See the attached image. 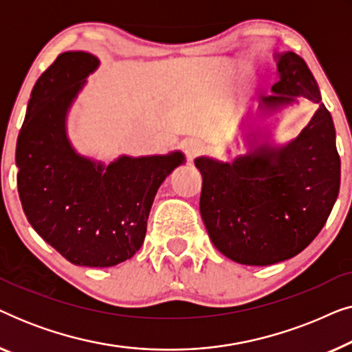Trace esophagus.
Instances as JSON below:
<instances>
[{"label":"esophagus","instance_id":"1","mask_svg":"<svg viewBox=\"0 0 352 352\" xmlns=\"http://www.w3.org/2000/svg\"><path fill=\"white\" fill-rule=\"evenodd\" d=\"M182 148H184L187 158H189V160H194L197 155H200V153L204 152V144L197 141V139H189V141L184 142Z\"/></svg>","mask_w":352,"mask_h":352}]
</instances>
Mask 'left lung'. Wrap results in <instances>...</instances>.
<instances>
[{
  "label": "left lung",
  "instance_id": "8db88e82",
  "mask_svg": "<svg viewBox=\"0 0 352 352\" xmlns=\"http://www.w3.org/2000/svg\"><path fill=\"white\" fill-rule=\"evenodd\" d=\"M274 59L278 81L272 94L261 98L258 118L242 124L247 153L232 162L195 158L204 179L200 213L211 242L224 256L247 266H269L301 253L325 226L340 192L333 120L317 81L295 52ZM298 97L320 109L300 137L271 143L270 130L256 122Z\"/></svg>",
  "mask_w": 352,
  "mask_h": 352
}]
</instances>
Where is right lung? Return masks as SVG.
I'll list each match as a JSON object with an SVG mask.
<instances>
[{"label":"right lung","mask_w":352,"mask_h":352,"mask_svg":"<svg viewBox=\"0 0 352 352\" xmlns=\"http://www.w3.org/2000/svg\"><path fill=\"white\" fill-rule=\"evenodd\" d=\"M98 67L89 52L67 51L38 78L17 138V189L28 223L67 261L110 267L142 247L158 187L186 157L120 155L105 165L75 151L67 115Z\"/></svg>","instance_id":"right-lung-1"}]
</instances>
